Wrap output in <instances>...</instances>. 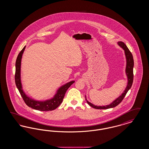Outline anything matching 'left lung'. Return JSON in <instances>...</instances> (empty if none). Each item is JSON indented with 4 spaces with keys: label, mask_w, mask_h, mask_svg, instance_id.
<instances>
[{
    "label": "left lung",
    "mask_w": 149,
    "mask_h": 149,
    "mask_svg": "<svg viewBox=\"0 0 149 149\" xmlns=\"http://www.w3.org/2000/svg\"><path fill=\"white\" fill-rule=\"evenodd\" d=\"M118 45L122 47L123 50L125 51V56L126 58V74L127 77V85L124 91V92L122 93V94L120 95L119 97H118L116 100H114L113 102H112L110 104L104 106H95L92 103H90L88 102L86 99V96H85V100H86V102L88 104L92 107L93 108L95 109H108V108H113L117 106L118 105L122 100L125 98V95H126L128 91L130 90L131 87L133 83V79H134V73H133V68L134 66V58H133V56L131 54V52L130 51L129 49H128L127 46L125 45V43L121 41H119L117 42Z\"/></svg>",
    "instance_id": "left-lung-1"
}]
</instances>
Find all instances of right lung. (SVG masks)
Here are the masks:
<instances>
[{
	"mask_svg": "<svg viewBox=\"0 0 149 149\" xmlns=\"http://www.w3.org/2000/svg\"><path fill=\"white\" fill-rule=\"evenodd\" d=\"M26 46L23 47L21 51L18 54L15 62V82L17 88L21 95L25 103L32 109L41 111H49L55 109L62 103L64 98L65 93L68 89L71 86L75 81H71L65 85L60 87L57 91L56 93L51 99L46 100L44 101H38L32 99L29 97L24 92L22 89L21 80V66L22 55L25 50Z\"/></svg>",
	"mask_w": 149,
	"mask_h": 149,
	"instance_id": "right-lung-1",
	"label": "right lung"
}]
</instances>
